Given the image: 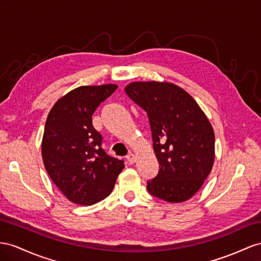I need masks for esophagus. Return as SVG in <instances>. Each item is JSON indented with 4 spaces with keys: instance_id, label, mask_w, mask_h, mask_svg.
Segmentation results:
<instances>
[{
    "instance_id": "esophagus-1",
    "label": "esophagus",
    "mask_w": 261,
    "mask_h": 261,
    "mask_svg": "<svg viewBox=\"0 0 261 261\" xmlns=\"http://www.w3.org/2000/svg\"><path fill=\"white\" fill-rule=\"evenodd\" d=\"M136 160H137V158H136L135 154H133V153H129V154L126 155V161H128L129 164H133V163H135Z\"/></svg>"
}]
</instances>
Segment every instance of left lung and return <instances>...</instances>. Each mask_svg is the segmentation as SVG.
Returning a JSON list of instances; mask_svg holds the SVG:
<instances>
[{
	"mask_svg": "<svg viewBox=\"0 0 261 261\" xmlns=\"http://www.w3.org/2000/svg\"><path fill=\"white\" fill-rule=\"evenodd\" d=\"M124 90L148 113L160 164L146 189L169 203L190 199L202 188L215 159V135L208 119L190 93L174 84L133 82Z\"/></svg>",
	"mask_w": 261,
	"mask_h": 261,
	"instance_id": "1",
	"label": "left lung"
}]
</instances>
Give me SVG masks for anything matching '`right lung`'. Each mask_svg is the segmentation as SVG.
<instances>
[{
  "mask_svg": "<svg viewBox=\"0 0 261 261\" xmlns=\"http://www.w3.org/2000/svg\"><path fill=\"white\" fill-rule=\"evenodd\" d=\"M117 85L82 86L57 100L45 123L42 156L51 181L66 198L90 206L110 195L124 168L101 148L92 115Z\"/></svg>",
  "mask_w": 261,
  "mask_h": 261,
  "instance_id": "1",
  "label": "right lung"
}]
</instances>
